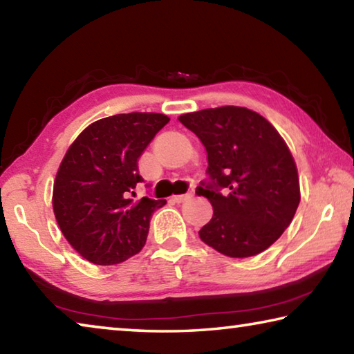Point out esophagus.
Masks as SVG:
<instances>
[{"label": "esophagus", "mask_w": 354, "mask_h": 354, "mask_svg": "<svg viewBox=\"0 0 354 354\" xmlns=\"http://www.w3.org/2000/svg\"><path fill=\"white\" fill-rule=\"evenodd\" d=\"M192 198V194H184V195H175L171 196V201L175 203H183V201H187Z\"/></svg>", "instance_id": "esophagus-1"}]
</instances>
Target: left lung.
Instances as JSON below:
<instances>
[{
  "label": "left lung",
  "instance_id": "obj_1",
  "mask_svg": "<svg viewBox=\"0 0 354 354\" xmlns=\"http://www.w3.org/2000/svg\"><path fill=\"white\" fill-rule=\"evenodd\" d=\"M206 148L207 181L196 195L214 207L200 239L230 257H250L274 243L299 205L295 160L266 118L239 106L178 118Z\"/></svg>",
  "mask_w": 354,
  "mask_h": 354
}]
</instances>
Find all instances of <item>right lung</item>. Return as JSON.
Listing matches in <instances>:
<instances>
[{"instance_id": "obj_1", "label": "right lung", "mask_w": 354, "mask_h": 354, "mask_svg": "<svg viewBox=\"0 0 354 354\" xmlns=\"http://www.w3.org/2000/svg\"><path fill=\"white\" fill-rule=\"evenodd\" d=\"M170 118L131 112L101 118L71 143L59 167L53 209L68 243L84 259L113 266L139 253L149 220L165 200L134 201L140 154Z\"/></svg>"}]
</instances>
